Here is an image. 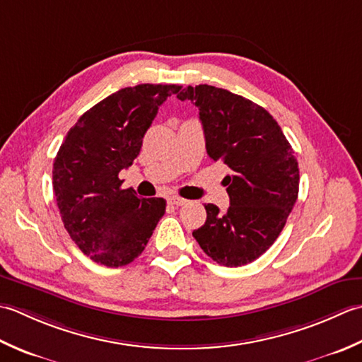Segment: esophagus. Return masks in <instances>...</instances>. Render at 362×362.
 I'll return each mask as SVG.
<instances>
[{
	"label": "esophagus",
	"mask_w": 362,
	"mask_h": 362,
	"mask_svg": "<svg viewBox=\"0 0 362 362\" xmlns=\"http://www.w3.org/2000/svg\"><path fill=\"white\" fill-rule=\"evenodd\" d=\"M168 202H170V204H173V206L187 204V200H184V198H181V197H170L168 198Z\"/></svg>",
	"instance_id": "obj_1"
}]
</instances>
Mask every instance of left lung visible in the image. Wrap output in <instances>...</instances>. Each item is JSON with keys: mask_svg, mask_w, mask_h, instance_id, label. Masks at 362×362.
Instances as JSON below:
<instances>
[{"mask_svg": "<svg viewBox=\"0 0 362 362\" xmlns=\"http://www.w3.org/2000/svg\"><path fill=\"white\" fill-rule=\"evenodd\" d=\"M200 110L206 151L231 168L225 176L230 208L204 204L194 233L203 252L225 267H240L274 245L298 197L300 172L276 120L256 103L208 84L178 93Z\"/></svg>", "mask_w": 362, "mask_h": 362, "instance_id": "obj_1", "label": "left lung"}]
</instances>
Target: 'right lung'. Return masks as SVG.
<instances>
[{
  "label": "right lung",
  "mask_w": 362,
  "mask_h": 362,
  "mask_svg": "<svg viewBox=\"0 0 362 362\" xmlns=\"http://www.w3.org/2000/svg\"><path fill=\"white\" fill-rule=\"evenodd\" d=\"M176 84H139L109 95L79 117L53 164V190L65 230L93 262L122 267L144 252L164 198L122 189L119 173L139 156L159 106Z\"/></svg>",
  "instance_id": "add662e5"
}]
</instances>
